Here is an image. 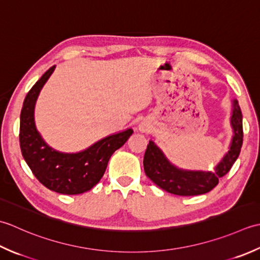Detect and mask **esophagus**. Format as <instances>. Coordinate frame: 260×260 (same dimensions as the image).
Instances as JSON below:
<instances>
[{
  "instance_id": "obj_1",
  "label": "esophagus",
  "mask_w": 260,
  "mask_h": 260,
  "mask_svg": "<svg viewBox=\"0 0 260 260\" xmlns=\"http://www.w3.org/2000/svg\"><path fill=\"white\" fill-rule=\"evenodd\" d=\"M139 129H140L142 132H147L148 129H149V128H148V125H146L145 123H141V124L139 125Z\"/></svg>"
}]
</instances>
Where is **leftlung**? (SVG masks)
<instances>
[{
	"label": "left lung",
	"mask_w": 260,
	"mask_h": 260,
	"mask_svg": "<svg viewBox=\"0 0 260 260\" xmlns=\"http://www.w3.org/2000/svg\"><path fill=\"white\" fill-rule=\"evenodd\" d=\"M230 122L234 136L231 138L229 150L214 167L213 172L189 171L175 166L168 160L160 148L152 140H149L144 157L146 175L157 186L175 195L193 197L210 192L218 185L219 178L230 171L241 150L243 140L242 114L237 100H234L232 103Z\"/></svg>",
	"instance_id": "1"
}]
</instances>
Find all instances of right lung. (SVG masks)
Here are the masks:
<instances>
[{
	"label": "right lung",
	"mask_w": 260,
	"mask_h": 260,
	"mask_svg": "<svg viewBox=\"0 0 260 260\" xmlns=\"http://www.w3.org/2000/svg\"><path fill=\"white\" fill-rule=\"evenodd\" d=\"M55 67L40 77L24 99L20 115V148L31 172L44 186L60 194H82L100 182L111 156L125 144L134 130L110 135L79 152H61L51 148L37 130L35 107Z\"/></svg>",
	"instance_id": "1"
}]
</instances>
